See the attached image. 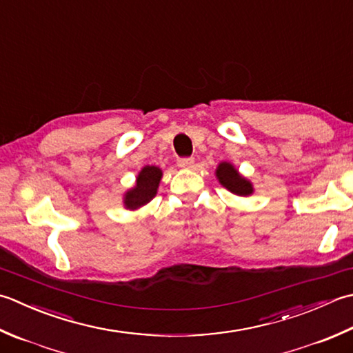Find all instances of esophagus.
Wrapping results in <instances>:
<instances>
[{"label":"esophagus","mask_w":353,"mask_h":353,"mask_svg":"<svg viewBox=\"0 0 353 353\" xmlns=\"http://www.w3.org/2000/svg\"><path fill=\"white\" fill-rule=\"evenodd\" d=\"M177 165L181 168H192V165H194V159L182 157V159H179V161H177Z\"/></svg>","instance_id":"esophagus-1"}]
</instances>
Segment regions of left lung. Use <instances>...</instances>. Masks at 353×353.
I'll use <instances>...</instances> for the list:
<instances>
[{"mask_svg":"<svg viewBox=\"0 0 353 353\" xmlns=\"http://www.w3.org/2000/svg\"><path fill=\"white\" fill-rule=\"evenodd\" d=\"M216 177L223 188L239 197H250L254 192L252 182L240 174L231 162H220L216 168Z\"/></svg>","mask_w":353,"mask_h":353,"instance_id":"obj_1","label":"left lung"}]
</instances>
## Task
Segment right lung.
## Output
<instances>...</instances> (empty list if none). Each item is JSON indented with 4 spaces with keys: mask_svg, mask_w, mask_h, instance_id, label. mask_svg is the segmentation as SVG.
<instances>
[{
    "mask_svg": "<svg viewBox=\"0 0 353 353\" xmlns=\"http://www.w3.org/2000/svg\"><path fill=\"white\" fill-rule=\"evenodd\" d=\"M163 172L154 165H145L136 177L134 186L123 192V208L130 211H136L147 205L157 194L159 183L162 181Z\"/></svg>",
    "mask_w": 353,
    "mask_h": 353,
    "instance_id": "right-lung-1",
    "label": "right lung"
}]
</instances>
